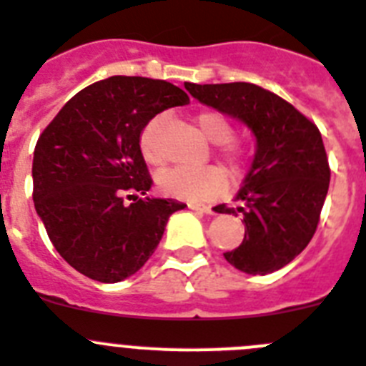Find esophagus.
Masks as SVG:
<instances>
[{
    "instance_id": "esophagus-1",
    "label": "esophagus",
    "mask_w": 366,
    "mask_h": 366,
    "mask_svg": "<svg viewBox=\"0 0 366 366\" xmlns=\"http://www.w3.org/2000/svg\"><path fill=\"white\" fill-rule=\"evenodd\" d=\"M193 209H199V212H202V214H215V206L212 204H192Z\"/></svg>"
}]
</instances>
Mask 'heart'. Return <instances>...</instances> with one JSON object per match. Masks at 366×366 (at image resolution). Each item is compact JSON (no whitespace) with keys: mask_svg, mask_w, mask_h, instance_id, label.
<instances>
[{"mask_svg":"<svg viewBox=\"0 0 366 366\" xmlns=\"http://www.w3.org/2000/svg\"><path fill=\"white\" fill-rule=\"evenodd\" d=\"M197 125L202 134L215 145V154L222 164L232 171H237L244 164L247 151L243 145L234 139V125L224 114L217 110H202L197 116ZM165 117L157 116L144 127L139 134V151L145 162L151 165L164 164V149H162V129ZM158 187L167 195L193 201H208L221 195L228 186L227 173L217 165L206 167H171L158 174Z\"/></svg>","mask_w":366,"mask_h":366,"instance_id":"heart-1","label":"heart"}]
</instances>
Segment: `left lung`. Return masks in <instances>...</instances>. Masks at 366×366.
I'll return each mask as SVG.
<instances>
[{
    "label": "left lung",
    "mask_w": 366,
    "mask_h": 366,
    "mask_svg": "<svg viewBox=\"0 0 366 366\" xmlns=\"http://www.w3.org/2000/svg\"><path fill=\"white\" fill-rule=\"evenodd\" d=\"M184 86L201 103L252 129L256 157L236 197L243 204H219L215 212L243 214V241L224 252L230 265L247 274L278 271L306 249L320 221L330 186L320 130L280 95L250 82Z\"/></svg>",
    "instance_id": "8db88e82"
}]
</instances>
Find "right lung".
I'll list each match as a JSON object with an SVG mask.
<instances>
[{
	"mask_svg": "<svg viewBox=\"0 0 366 366\" xmlns=\"http://www.w3.org/2000/svg\"><path fill=\"white\" fill-rule=\"evenodd\" d=\"M186 103V92L167 81L114 75L73 95L44 129L33 158L34 208L75 271L103 284L129 278L186 206L139 197L152 186L139 134L162 110Z\"/></svg>",
	"mask_w": 366,
	"mask_h": 366,
	"instance_id": "right-lung-1",
	"label": "right lung"
}]
</instances>
